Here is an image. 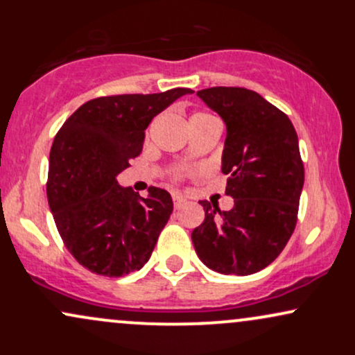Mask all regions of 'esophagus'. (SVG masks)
Segmentation results:
<instances>
[{
    "label": "esophagus",
    "instance_id": "esophagus-1",
    "mask_svg": "<svg viewBox=\"0 0 355 355\" xmlns=\"http://www.w3.org/2000/svg\"><path fill=\"white\" fill-rule=\"evenodd\" d=\"M185 203H187L185 197H182V195H178V193H173V207H175V209H182Z\"/></svg>",
    "mask_w": 355,
    "mask_h": 355
}]
</instances>
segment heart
Instances as JSON below:
<instances>
[{"mask_svg":"<svg viewBox=\"0 0 355 355\" xmlns=\"http://www.w3.org/2000/svg\"><path fill=\"white\" fill-rule=\"evenodd\" d=\"M193 116H209V115H207V113H195ZM183 175H185V172H183V170H178V172L175 173V177H177V178H182Z\"/></svg>","mask_w":355,"mask_h":355,"instance_id":"1","label":"heart"}]
</instances>
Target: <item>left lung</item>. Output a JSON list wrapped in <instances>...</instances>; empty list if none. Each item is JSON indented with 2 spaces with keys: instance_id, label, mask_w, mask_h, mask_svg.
<instances>
[{
  "instance_id": "8db88e82",
  "label": "left lung",
  "mask_w": 355,
  "mask_h": 355,
  "mask_svg": "<svg viewBox=\"0 0 355 355\" xmlns=\"http://www.w3.org/2000/svg\"><path fill=\"white\" fill-rule=\"evenodd\" d=\"M227 125L222 172L234 207L202 200L205 220L191 232L198 259L225 275H250L279 257L294 234L304 187L299 138L284 112L239 87L197 92Z\"/></svg>"
}]
</instances>
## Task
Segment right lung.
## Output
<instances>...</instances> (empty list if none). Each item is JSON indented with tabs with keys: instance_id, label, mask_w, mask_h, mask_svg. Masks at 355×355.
I'll return each mask as SVG.
<instances>
[{
	"instance_id": "1",
	"label": "right lung",
	"mask_w": 355,
	"mask_h": 355,
	"mask_svg": "<svg viewBox=\"0 0 355 355\" xmlns=\"http://www.w3.org/2000/svg\"><path fill=\"white\" fill-rule=\"evenodd\" d=\"M193 89L89 100L64 121L50 152L46 195L64 247L105 277H123L148 262L173 210L170 193L150 187L144 198L120 187L118 173L141 152L158 113Z\"/></svg>"
}]
</instances>
